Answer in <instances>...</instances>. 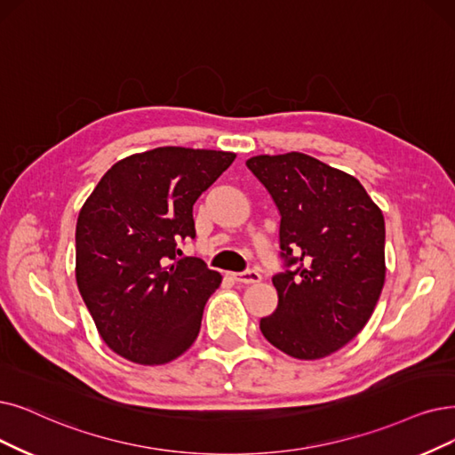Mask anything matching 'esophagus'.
I'll return each mask as SVG.
<instances>
[{
	"label": "esophagus",
	"mask_w": 455,
	"mask_h": 455,
	"mask_svg": "<svg viewBox=\"0 0 455 455\" xmlns=\"http://www.w3.org/2000/svg\"><path fill=\"white\" fill-rule=\"evenodd\" d=\"M233 280L239 282V283H258L261 280V275L256 268H248L243 272H235Z\"/></svg>",
	"instance_id": "esophagus-1"
}]
</instances>
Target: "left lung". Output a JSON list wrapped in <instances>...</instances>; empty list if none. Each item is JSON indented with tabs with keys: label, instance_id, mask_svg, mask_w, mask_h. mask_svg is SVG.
<instances>
[{
	"label": "left lung",
	"instance_id": "left-lung-1",
	"mask_svg": "<svg viewBox=\"0 0 455 455\" xmlns=\"http://www.w3.org/2000/svg\"><path fill=\"white\" fill-rule=\"evenodd\" d=\"M246 166L280 212L278 306L259 329L289 356H329L364 329L383 291V212L358 179L307 155H261Z\"/></svg>",
	"mask_w": 455,
	"mask_h": 455
}]
</instances>
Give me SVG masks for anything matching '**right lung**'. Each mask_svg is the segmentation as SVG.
<instances>
[{"label": "right lung", "instance_id": "obj_1", "mask_svg": "<svg viewBox=\"0 0 455 455\" xmlns=\"http://www.w3.org/2000/svg\"><path fill=\"white\" fill-rule=\"evenodd\" d=\"M233 153L158 148L119 160L84 204L76 224V282L100 338L138 364H164L199 334L222 276L179 258L196 237L194 204Z\"/></svg>", "mask_w": 455, "mask_h": 455}]
</instances>
